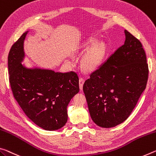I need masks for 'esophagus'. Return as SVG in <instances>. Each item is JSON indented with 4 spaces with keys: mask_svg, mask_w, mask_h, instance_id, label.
<instances>
[{
    "mask_svg": "<svg viewBox=\"0 0 156 156\" xmlns=\"http://www.w3.org/2000/svg\"><path fill=\"white\" fill-rule=\"evenodd\" d=\"M84 83H85V79L83 78H80V79H79V87H80V90H83Z\"/></svg>",
    "mask_w": 156,
    "mask_h": 156,
    "instance_id": "obj_1",
    "label": "esophagus"
}]
</instances>
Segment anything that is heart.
<instances>
[{
    "label": "heart",
    "mask_w": 156,
    "mask_h": 156,
    "mask_svg": "<svg viewBox=\"0 0 156 156\" xmlns=\"http://www.w3.org/2000/svg\"><path fill=\"white\" fill-rule=\"evenodd\" d=\"M97 42V39L94 37L89 38L82 44H79L74 50V54L78 56L83 55L80 62L81 68L86 72H91L99 66L104 58L107 47L103 41ZM69 62L73 65V60H69Z\"/></svg>",
    "instance_id": "1"
}]
</instances>
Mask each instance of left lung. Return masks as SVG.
Masks as SVG:
<instances>
[{"mask_svg":"<svg viewBox=\"0 0 156 156\" xmlns=\"http://www.w3.org/2000/svg\"><path fill=\"white\" fill-rule=\"evenodd\" d=\"M126 40L85 80L83 91L91 119L102 128L126 120L147 86L149 68L142 44L124 30Z\"/></svg>","mask_w":156,"mask_h":156,"instance_id":"obj_1","label":"left lung"}]
</instances>
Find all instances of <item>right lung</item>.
<instances>
[{"label":"right lung","instance_id":"add662e5","mask_svg":"<svg viewBox=\"0 0 156 156\" xmlns=\"http://www.w3.org/2000/svg\"><path fill=\"white\" fill-rule=\"evenodd\" d=\"M24 33L8 55L9 83L14 97L32 122L46 130H55L67 122V106L79 91L77 73L28 69L21 64L25 57Z\"/></svg>","mask_w":156,"mask_h":156}]
</instances>
